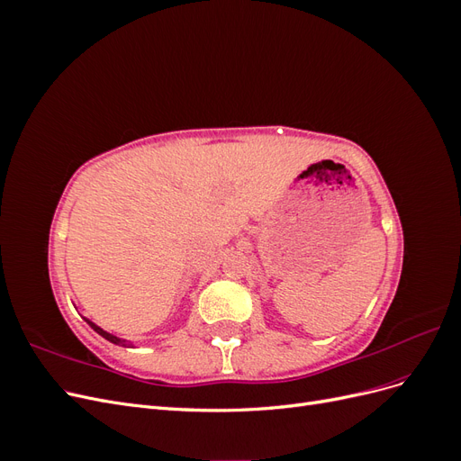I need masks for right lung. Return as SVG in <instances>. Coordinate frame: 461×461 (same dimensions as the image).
Here are the masks:
<instances>
[{"mask_svg":"<svg viewBox=\"0 0 461 461\" xmlns=\"http://www.w3.org/2000/svg\"><path fill=\"white\" fill-rule=\"evenodd\" d=\"M88 325L97 332V334H102V337L105 339V340H109V342H113V344H121V346H124V340H121V339H117V337H113V334H109V332H105L104 329H100L97 325H94L92 321H88Z\"/></svg>","mask_w":461,"mask_h":461,"instance_id":"obj_1","label":"right lung"}]
</instances>
